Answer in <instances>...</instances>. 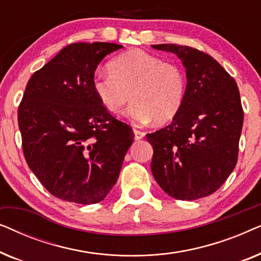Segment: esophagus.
Here are the masks:
<instances>
[{
	"label": "esophagus",
	"mask_w": 261,
	"mask_h": 261,
	"mask_svg": "<svg viewBox=\"0 0 261 261\" xmlns=\"http://www.w3.org/2000/svg\"><path fill=\"white\" fill-rule=\"evenodd\" d=\"M144 137H145L144 132H141L139 129H134V139H135V140H141V139Z\"/></svg>",
	"instance_id": "obj_1"
}]
</instances>
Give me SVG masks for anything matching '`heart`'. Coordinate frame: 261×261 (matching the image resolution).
Listing matches in <instances>:
<instances>
[{
	"instance_id": "heart-1",
	"label": "heart",
	"mask_w": 261,
	"mask_h": 261,
	"mask_svg": "<svg viewBox=\"0 0 261 261\" xmlns=\"http://www.w3.org/2000/svg\"><path fill=\"white\" fill-rule=\"evenodd\" d=\"M109 73L92 78L101 105L115 114L130 99L126 116L135 124L170 122L179 114L187 96V77L177 64L144 51L129 49L108 63Z\"/></svg>"
}]
</instances>
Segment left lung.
I'll list each match as a JSON object with an SVG mask.
<instances>
[{
    "mask_svg": "<svg viewBox=\"0 0 261 261\" xmlns=\"http://www.w3.org/2000/svg\"><path fill=\"white\" fill-rule=\"evenodd\" d=\"M172 52L187 70V96L169 126L147 134L152 173L167 195L194 201L220 189L238 162L244 123L237 82L212 56L194 47L152 45Z\"/></svg>",
    "mask_w": 261,
    "mask_h": 261,
    "instance_id": "8db88e82",
    "label": "left lung"
}]
</instances>
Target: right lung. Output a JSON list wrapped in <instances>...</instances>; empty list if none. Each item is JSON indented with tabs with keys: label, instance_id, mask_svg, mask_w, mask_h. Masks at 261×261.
Returning <instances> with one entry per match:
<instances>
[{
	"label": "right lung",
	"instance_id": "obj_1",
	"mask_svg": "<svg viewBox=\"0 0 261 261\" xmlns=\"http://www.w3.org/2000/svg\"><path fill=\"white\" fill-rule=\"evenodd\" d=\"M122 47L74 42L35 71L17 110L24 158L46 190L63 201L94 204L115 185L133 144L129 124L101 105L92 78Z\"/></svg>",
	"mask_w": 261,
	"mask_h": 261
}]
</instances>
